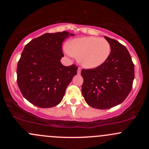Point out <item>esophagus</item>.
Here are the masks:
<instances>
[{"label":"esophagus","instance_id":"obj_1","mask_svg":"<svg viewBox=\"0 0 149 149\" xmlns=\"http://www.w3.org/2000/svg\"><path fill=\"white\" fill-rule=\"evenodd\" d=\"M81 71V68H78V70H77L78 74H80Z\"/></svg>","mask_w":149,"mask_h":149}]
</instances>
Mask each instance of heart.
I'll return each mask as SVG.
<instances>
[{"instance_id": "heart-1", "label": "heart", "mask_w": 149, "mask_h": 149, "mask_svg": "<svg viewBox=\"0 0 149 149\" xmlns=\"http://www.w3.org/2000/svg\"><path fill=\"white\" fill-rule=\"evenodd\" d=\"M68 55L79 56V62L85 68H96L102 65L109 58L111 46L104 38L86 37L73 40L65 47Z\"/></svg>"}]
</instances>
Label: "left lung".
Here are the masks:
<instances>
[{
  "mask_svg": "<svg viewBox=\"0 0 149 149\" xmlns=\"http://www.w3.org/2000/svg\"><path fill=\"white\" fill-rule=\"evenodd\" d=\"M111 46L109 58L102 65L83 69L81 91L86 102L105 109L120 104L128 96L134 80V64L127 48L104 36Z\"/></svg>",
  "mask_w": 149,
  "mask_h": 149,
  "instance_id": "obj_1",
  "label": "left lung"
}]
</instances>
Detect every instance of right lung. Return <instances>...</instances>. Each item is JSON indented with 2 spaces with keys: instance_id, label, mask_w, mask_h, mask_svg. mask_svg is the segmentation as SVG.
<instances>
[{
  "instance_id": "add662e5",
  "label": "right lung",
  "mask_w": 149,
  "mask_h": 149,
  "mask_svg": "<svg viewBox=\"0 0 149 149\" xmlns=\"http://www.w3.org/2000/svg\"><path fill=\"white\" fill-rule=\"evenodd\" d=\"M74 36L68 31L45 33L33 39L24 49L17 65V84L26 100L41 108L61 103L66 88L77 74L75 65L64 66L62 43Z\"/></svg>"
}]
</instances>
